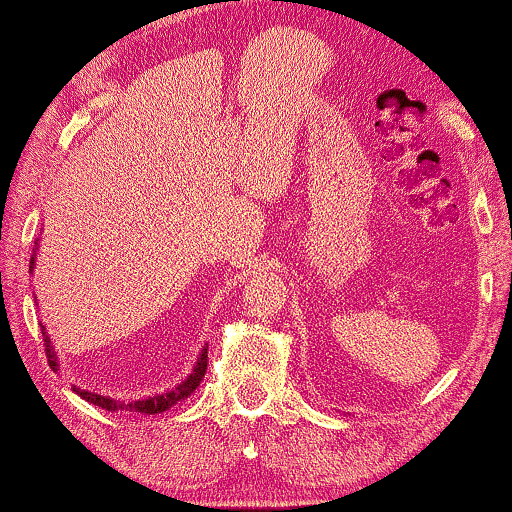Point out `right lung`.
<instances>
[{
    "label": "right lung",
    "mask_w": 512,
    "mask_h": 512,
    "mask_svg": "<svg viewBox=\"0 0 512 512\" xmlns=\"http://www.w3.org/2000/svg\"><path fill=\"white\" fill-rule=\"evenodd\" d=\"M37 248H40V243L35 241V248H32V257H30V274L32 269H35V262H37ZM42 326V323H40ZM42 335H44V345H47V359H49V366L54 368V371H61V361H58V354L54 345H51V338L47 333V326H42ZM205 371H208V345L200 347V354L196 359V366L191 368V373L186 375L181 383H177L172 387V390L167 392H160V394H151V397H141V399H113V397H103V394H96L92 390H82V387L73 385V392L80 394L84 401H89V404L94 406H101V409L111 411V413H125V411H132V413H146V416H155V413H163L167 409H172L174 404L181 399L191 397L193 392H196V387L200 385V380L205 378Z\"/></svg>",
    "instance_id": "1"
}]
</instances>
